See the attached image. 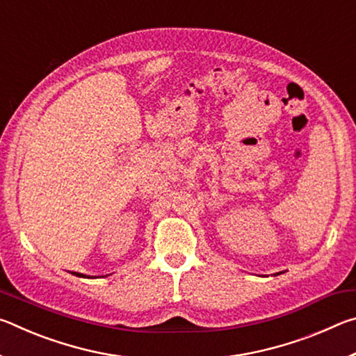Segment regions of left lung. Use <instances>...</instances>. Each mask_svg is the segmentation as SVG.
Masks as SVG:
<instances>
[{"label": "left lung", "mask_w": 356, "mask_h": 356, "mask_svg": "<svg viewBox=\"0 0 356 356\" xmlns=\"http://www.w3.org/2000/svg\"><path fill=\"white\" fill-rule=\"evenodd\" d=\"M281 273H282V272H280V273H276V275H281ZM276 275H275V276H276Z\"/></svg>", "instance_id": "8db88e82"}]
</instances>
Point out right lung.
<instances>
[{"instance_id":"1","label":"right lung","mask_w":356,"mask_h":356,"mask_svg":"<svg viewBox=\"0 0 356 356\" xmlns=\"http://www.w3.org/2000/svg\"><path fill=\"white\" fill-rule=\"evenodd\" d=\"M72 275L80 276V278H97V276H89V275H83V273H76V272H72Z\"/></svg>"}]
</instances>
